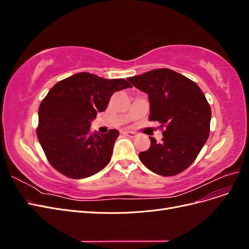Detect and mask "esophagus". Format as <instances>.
Instances as JSON below:
<instances>
[{
	"label": "esophagus",
	"mask_w": 249,
	"mask_h": 249,
	"mask_svg": "<svg viewBox=\"0 0 249 249\" xmlns=\"http://www.w3.org/2000/svg\"><path fill=\"white\" fill-rule=\"evenodd\" d=\"M124 135H126L127 137H131V138H134V137H136V136H137L136 132H133V131H130V130H126V131H124Z\"/></svg>",
	"instance_id": "1"
}]
</instances>
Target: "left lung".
<instances>
[{"label":"left lung","mask_w":249,"mask_h":249,"mask_svg":"<svg viewBox=\"0 0 249 249\" xmlns=\"http://www.w3.org/2000/svg\"><path fill=\"white\" fill-rule=\"evenodd\" d=\"M148 94L149 120L164 129L160 143L149 137L150 146L140 161L157 175L173 177L196 159L210 135V105L190 79L168 69H157L127 79Z\"/></svg>","instance_id":"obj_1"}]
</instances>
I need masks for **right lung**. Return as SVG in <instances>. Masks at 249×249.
I'll return each instance as SVG.
<instances>
[{
	"label": "right lung",
	"mask_w": 249,
	"mask_h": 249,
	"mask_svg": "<svg viewBox=\"0 0 249 249\" xmlns=\"http://www.w3.org/2000/svg\"><path fill=\"white\" fill-rule=\"evenodd\" d=\"M131 87L124 79L107 80L80 72L51 88L38 109L36 133L53 167L78 179L107 166L119 133L93 134L90 123L106 110L113 93Z\"/></svg>",
	"instance_id": "right-lung-1"
}]
</instances>
